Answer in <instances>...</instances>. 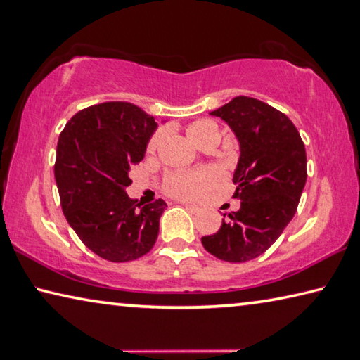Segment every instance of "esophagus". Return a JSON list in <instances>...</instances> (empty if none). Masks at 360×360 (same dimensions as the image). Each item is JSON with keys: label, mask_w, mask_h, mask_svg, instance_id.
I'll return each mask as SVG.
<instances>
[{"label": "esophagus", "mask_w": 360, "mask_h": 360, "mask_svg": "<svg viewBox=\"0 0 360 360\" xmlns=\"http://www.w3.org/2000/svg\"><path fill=\"white\" fill-rule=\"evenodd\" d=\"M187 211H191V213H198L200 211V208L195 207V205H184Z\"/></svg>", "instance_id": "1"}]
</instances>
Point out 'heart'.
Segmentation results:
<instances>
[{
  "mask_svg": "<svg viewBox=\"0 0 360 360\" xmlns=\"http://www.w3.org/2000/svg\"><path fill=\"white\" fill-rule=\"evenodd\" d=\"M186 134L189 139L197 146H205L207 142H218L219 139V129L216 123L210 122V120H197L187 124ZM163 139L162 131L153 133L152 138L147 142V152L153 153L160 146ZM221 179V174L218 169L214 168H203L197 171H179V173H169L165 178L163 189L168 195L179 198V200H195L202 195V193L216 184Z\"/></svg>",
  "mask_w": 360,
  "mask_h": 360,
  "instance_id": "1",
  "label": "heart"
}]
</instances>
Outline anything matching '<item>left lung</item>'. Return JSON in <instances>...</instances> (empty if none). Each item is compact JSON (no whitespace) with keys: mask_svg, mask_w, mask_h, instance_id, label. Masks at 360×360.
Instances as JSON below:
<instances>
[{"mask_svg":"<svg viewBox=\"0 0 360 360\" xmlns=\"http://www.w3.org/2000/svg\"><path fill=\"white\" fill-rule=\"evenodd\" d=\"M211 115L224 120L240 144L232 179L240 210L202 243L222 261L245 262L264 253L293 219L307 178L306 149L292 120L255 98L238 96Z\"/></svg>","mask_w":360,"mask_h":360,"instance_id":"left-lung-1","label":"left lung"}]
</instances>
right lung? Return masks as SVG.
I'll list each match as a JSON object with an SVG mask.
<instances>
[{"label":"right lung","instance_id":"add662e5","mask_svg":"<svg viewBox=\"0 0 360 360\" xmlns=\"http://www.w3.org/2000/svg\"><path fill=\"white\" fill-rule=\"evenodd\" d=\"M157 123L129 102H102L75 113L57 142L54 165L62 211L91 252L112 262L149 253L165 203L129 198V169L144 158Z\"/></svg>","mask_w":360,"mask_h":360}]
</instances>
